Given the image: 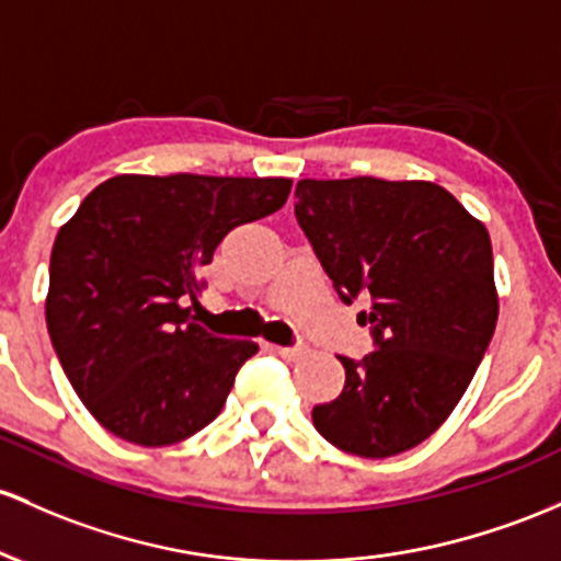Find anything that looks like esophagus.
Wrapping results in <instances>:
<instances>
[{
  "mask_svg": "<svg viewBox=\"0 0 561 561\" xmlns=\"http://www.w3.org/2000/svg\"><path fill=\"white\" fill-rule=\"evenodd\" d=\"M268 351H274V354H279L282 359H290V362L309 354V348H306V346H268Z\"/></svg>",
  "mask_w": 561,
  "mask_h": 561,
  "instance_id": "obj_1",
  "label": "esophagus"
}]
</instances>
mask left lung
Segmentation results:
<instances>
[{
    "mask_svg": "<svg viewBox=\"0 0 561 561\" xmlns=\"http://www.w3.org/2000/svg\"><path fill=\"white\" fill-rule=\"evenodd\" d=\"M295 218L343 304L370 295L359 324L375 351L341 356V397L311 421L337 450L391 458L428 439L469 389L497 322L482 220L431 181H298Z\"/></svg>",
    "mask_w": 561,
    "mask_h": 561,
    "instance_id": "8db88e82",
    "label": "left lung"
}]
</instances>
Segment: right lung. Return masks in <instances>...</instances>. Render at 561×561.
Listing matches in <instances>:
<instances>
[{"instance_id":"1","label":"right lung","mask_w":561,"mask_h":561,"mask_svg":"<svg viewBox=\"0 0 561 561\" xmlns=\"http://www.w3.org/2000/svg\"><path fill=\"white\" fill-rule=\"evenodd\" d=\"M290 178L114 175L60 226L47 330L66 378L103 428L140 447L218 417L257 343L191 319L202 266L231 229L276 213Z\"/></svg>"}]
</instances>
